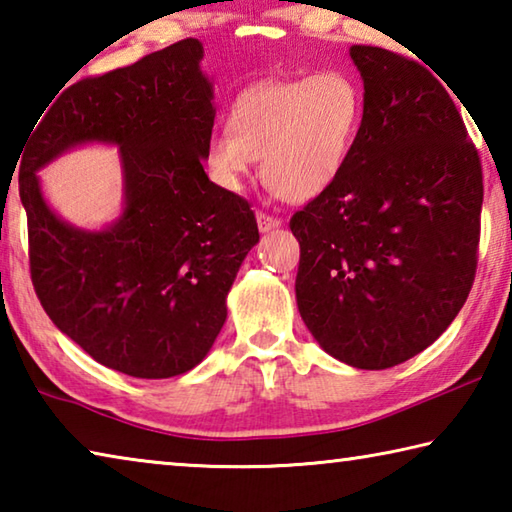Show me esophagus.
Here are the masks:
<instances>
[{
  "label": "esophagus",
  "mask_w": 512,
  "mask_h": 512,
  "mask_svg": "<svg viewBox=\"0 0 512 512\" xmlns=\"http://www.w3.org/2000/svg\"><path fill=\"white\" fill-rule=\"evenodd\" d=\"M257 225L262 232H271L277 228V225H280V219H275V216L266 214V212H257Z\"/></svg>",
  "instance_id": "1"
}]
</instances>
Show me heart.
<instances>
[{
  "instance_id": "heart-1",
  "label": "heart",
  "mask_w": 512,
  "mask_h": 512,
  "mask_svg": "<svg viewBox=\"0 0 512 512\" xmlns=\"http://www.w3.org/2000/svg\"><path fill=\"white\" fill-rule=\"evenodd\" d=\"M363 119L359 83L343 69L264 81L239 94L228 131L210 137L212 178L237 192L262 160V178L291 203L314 201L345 169Z\"/></svg>"
}]
</instances>
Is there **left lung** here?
<instances>
[{
  "instance_id": "1",
  "label": "left lung",
  "mask_w": 512,
  "mask_h": 512,
  "mask_svg": "<svg viewBox=\"0 0 512 512\" xmlns=\"http://www.w3.org/2000/svg\"><path fill=\"white\" fill-rule=\"evenodd\" d=\"M350 56L363 119L339 180L291 216L296 300L327 354L384 370L429 348L470 296L483 173L427 67L381 47Z\"/></svg>"
}]
</instances>
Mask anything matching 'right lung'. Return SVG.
Returning a JSON list of instances; mask_svg holds the SVG:
<instances>
[{
  "instance_id": "obj_1",
  "label": "right lung",
  "mask_w": 512,
  "mask_h": 512,
  "mask_svg": "<svg viewBox=\"0 0 512 512\" xmlns=\"http://www.w3.org/2000/svg\"><path fill=\"white\" fill-rule=\"evenodd\" d=\"M201 58V42L187 38L69 85L42 110L20 167L42 309L94 361L140 379L183 375L205 359L259 241L250 203L203 169L214 94ZM85 141L117 143L125 169V212L101 233L60 222L35 176Z\"/></svg>"
}]
</instances>
